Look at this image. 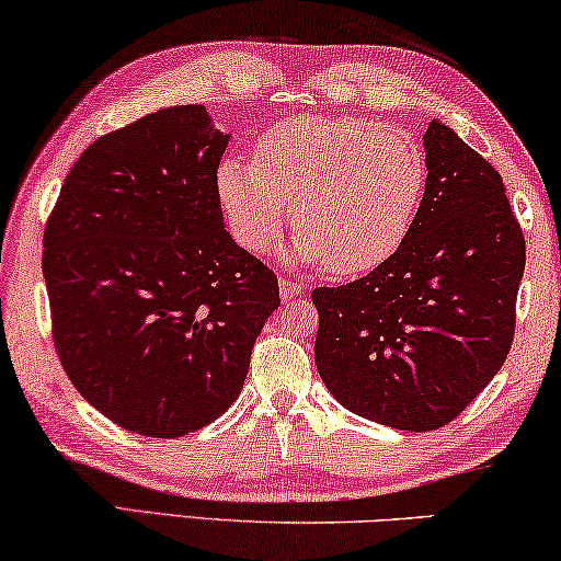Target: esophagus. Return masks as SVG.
Segmentation results:
<instances>
[{
    "label": "esophagus",
    "instance_id": "esophagus-1",
    "mask_svg": "<svg viewBox=\"0 0 561 561\" xmlns=\"http://www.w3.org/2000/svg\"><path fill=\"white\" fill-rule=\"evenodd\" d=\"M304 286L294 278H280V298L283 301H290V298H296L298 294H301Z\"/></svg>",
    "mask_w": 561,
    "mask_h": 561
}]
</instances>
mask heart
<instances>
[{
  "mask_svg": "<svg viewBox=\"0 0 561 561\" xmlns=\"http://www.w3.org/2000/svg\"><path fill=\"white\" fill-rule=\"evenodd\" d=\"M426 175V152L409 129L365 117H301L267 129L255 160L221 158L217 196L242 250H267L290 204L298 229L290 255L357 275L409 240Z\"/></svg>",
  "mask_w": 561,
  "mask_h": 561,
  "instance_id": "heart-1",
  "label": "heart"
}]
</instances>
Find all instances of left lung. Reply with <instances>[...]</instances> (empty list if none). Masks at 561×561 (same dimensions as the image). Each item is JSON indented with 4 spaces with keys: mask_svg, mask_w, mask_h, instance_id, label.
I'll return each instance as SVG.
<instances>
[{
    "mask_svg": "<svg viewBox=\"0 0 561 561\" xmlns=\"http://www.w3.org/2000/svg\"><path fill=\"white\" fill-rule=\"evenodd\" d=\"M424 150L426 194L403 248L365 278L311 294L329 393L401 432L449 424L495 378L526 267L501 173L439 119Z\"/></svg>",
    "mask_w": 561,
    "mask_h": 561,
    "instance_id": "1",
    "label": "left lung"
}]
</instances>
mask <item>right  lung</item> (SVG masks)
I'll return each instance as SVG.
<instances>
[{
  "mask_svg": "<svg viewBox=\"0 0 561 561\" xmlns=\"http://www.w3.org/2000/svg\"><path fill=\"white\" fill-rule=\"evenodd\" d=\"M227 142L202 104L152 112L83 150L45 225L60 365L127 432L175 439L219 419L280 306L275 273L225 229Z\"/></svg>",
  "mask_w": 561,
  "mask_h": 561,
  "instance_id": "right-lung-1",
  "label": "right lung"
}]
</instances>
